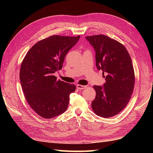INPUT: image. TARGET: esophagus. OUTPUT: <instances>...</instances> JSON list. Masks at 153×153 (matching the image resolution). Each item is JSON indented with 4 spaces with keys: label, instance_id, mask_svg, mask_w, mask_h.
Returning a JSON list of instances; mask_svg holds the SVG:
<instances>
[{
    "label": "esophagus",
    "instance_id": "esophagus-1",
    "mask_svg": "<svg viewBox=\"0 0 153 153\" xmlns=\"http://www.w3.org/2000/svg\"><path fill=\"white\" fill-rule=\"evenodd\" d=\"M76 87L78 90H83V89L86 88V86H84V85H79V84H77Z\"/></svg>",
    "mask_w": 153,
    "mask_h": 153
}]
</instances>
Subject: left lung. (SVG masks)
I'll list each match as a JSON object with an SVG mask.
<instances>
[{
    "instance_id": "left-lung-1",
    "label": "left lung",
    "mask_w": 153,
    "mask_h": 153,
    "mask_svg": "<svg viewBox=\"0 0 153 153\" xmlns=\"http://www.w3.org/2000/svg\"><path fill=\"white\" fill-rule=\"evenodd\" d=\"M96 53V65L105 74L102 86H94L96 97L92 102L95 114L108 118L120 113L132 94L135 76L130 56L122 44L105 35L86 37Z\"/></svg>"
}]
</instances>
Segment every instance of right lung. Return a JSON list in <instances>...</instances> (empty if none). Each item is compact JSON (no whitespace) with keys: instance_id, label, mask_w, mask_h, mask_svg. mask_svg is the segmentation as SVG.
<instances>
[{"instance_id":"add662e5","label":"right lung","mask_w":153,"mask_h":153,"mask_svg":"<svg viewBox=\"0 0 153 153\" xmlns=\"http://www.w3.org/2000/svg\"><path fill=\"white\" fill-rule=\"evenodd\" d=\"M78 36L53 35L35 44L21 65L19 79L25 99L31 108L43 118L63 113L68 107L74 84L54 76L63 67L65 56L76 45Z\"/></svg>"}]
</instances>
